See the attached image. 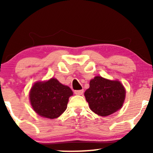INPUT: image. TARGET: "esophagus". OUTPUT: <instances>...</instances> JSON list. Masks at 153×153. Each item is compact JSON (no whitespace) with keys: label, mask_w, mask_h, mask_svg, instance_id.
<instances>
[{"label":"esophagus","mask_w":153,"mask_h":153,"mask_svg":"<svg viewBox=\"0 0 153 153\" xmlns=\"http://www.w3.org/2000/svg\"><path fill=\"white\" fill-rule=\"evenodd\" d=\"M75 95H82L83 94V90H77L74 91Z\"/></svg>","instance_id":"1"}]
</instances>
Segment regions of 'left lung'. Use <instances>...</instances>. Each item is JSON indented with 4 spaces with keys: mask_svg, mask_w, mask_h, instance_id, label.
I'll list each match as a JSON object with an SVG mask.
<instances>
[{
    "mask_svg": "<svg viewBox=\"0 0 153 153\" xmlns=\"http://www.w3.org/2000/svg\"><path fill=\"white\" fill-rule=\"evenodd\" d=\"M84 95L92 111L101 117H106L122 108L126 91L119 80L96 76L91 80L90 87Z\"/></svg>",
    "mask_w": 153,
    "mask_h": 153,
    "instance_id": "left-lung-1",
    "label": "left lung"
}]
</instances>
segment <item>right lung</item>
Instances as JSON below:
<instances>
[{
	"label": "right lung",
	"mask_w": 153,
	"mask_h": 153,
	"mask_svg": "<svg viewBox=\"0 0 153 153\" xmlns=\"http://www.w3.org/2000/svg\"><path fill=\"white\" fill-rule=\"evenodd\" d=\"M73 91L56 78L36 82L31 87L29 99L33 109L41 117L48 119L59 117L68 106Z\"/></svg>",
	"instance_id": "1"
}]
</instances>
